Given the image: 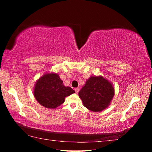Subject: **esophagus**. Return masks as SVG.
Wrapping results in <instances>:
<instances>
[{"label":"esophagus","instance_id":"34e87169","mask_svg":"<svg viewBox=\"0 0 152 152\" xmlns=\"http://www.w3.org/2000/svg\"><path fill=\"white\" fill-rule=\"evenodd\" d=\"M75 91L76 93H79V91H80V88H79V87H77V88H75Z\"/></svg>","mask_w":152,"mask_h":152}]
</instances>
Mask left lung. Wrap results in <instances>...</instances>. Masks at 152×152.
Masks as SVG:
<instances>
[{
  "label": "left lung",
  "mask_w": 152,
  "mask_h": 152,
  "mask_svg": "<svg viewBox=\"0 0 152 152\" xmlns=\"http://www.w3.org/2000/svg\"><path fill=\"white\" fill-rule=\"evenodd\" d=\"M114 95L112 82L102 75L91 76L79 92L84 107L94 112H102L107 108Z\"/></svg>",
  "instance_id": "left-lung-1"
}]
</instances>
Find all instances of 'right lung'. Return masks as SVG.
<instances>
[{"mask_svg":"<svg viewBox=\"0 0 152 152\" xmlns=\"http://www.w3.org/2000/svg\"><path fill=\"white\" fill-rule=\"evenodd\" d=\"M34 96L44 107L55 109L65 102V98L75 93L70 87L65 86L57 73H45L37 80L34 87Z\"/></svg>","mask_w":152,"mask_h":152,"instance_id":"obj_1","label":"right lung"}]
</instances>
